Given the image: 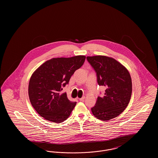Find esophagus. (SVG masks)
Returning <instances> with one entry per match:
<instances>
[{"instance_id": "obj_1", "label": "esophagus", "mask_w": 158, "mask_h": 158, "mask_svg": "<svg viewBox=\"0 0 158 158\" xmlns=\"http://www.w3.org/2000/svg\"><path fill=\"white\" fill-rule=\"evenodd\" d=\"M85 97H83L82 98H79V101H83L85 100Z\"/></svg>"}]
</instances>
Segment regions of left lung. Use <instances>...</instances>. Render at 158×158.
<instances>
[{
	"label": "left lung",
	"instance_id": "obj_1",
	"mask_svg": "<svg viewBox=\"0 0 158 158\" xmlns=\"http://www.w3.org/2000/svg\"><path fill=\"white\" fill-rule=\"evenodd\" d=\"M97 73L99 86H105L104 96L98 97L91 108L99 120H110L119 115L126 108L132 92V82L127 69L112 57L95 56L86 57Z\"/></svg>",
	"mask_w": 158,
	"mask_h": 158
}]
</instances>
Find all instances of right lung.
Returning a JSON list of instances; mask_svg holds the SVG:
<instances>
[{"instance_id":"obj_1","label":"right lung","mask_w":158,"mask_h":158,"mask_svg":"<svg viewBox=\"0 0 158 158\" xmlns=\"http://www.w3.org/2000/svg\"><path fill=\"white\" fill-rule=\"evenodd\" d=\"M85 56L53 58L46 61L32 73L28 85L31 104L47 120L59 123L66 120L76 102L60 92L71 76L85 62Z\"/></svg>"}]
</instances>
